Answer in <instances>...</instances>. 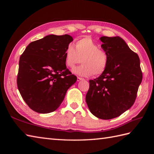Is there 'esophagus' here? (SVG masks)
I'll use <instances>...</instances> for the list:
<instances>
[{
    "label": "esophagus",
    "mask_w": 154,
    "mask_h": 154,
    "mask_svg": "<svg viewBox=\"0 0 154 154\" xmlns=\"http://www.w3.org/2000/svg\"><path fill=\"white\" fill-rule=\"evenodd\" d=\"M83 80V78H80V77H78V78H77V81H78V82Z\"/></svg>",
    "instance_id": "34e87169"
}]
</instances>
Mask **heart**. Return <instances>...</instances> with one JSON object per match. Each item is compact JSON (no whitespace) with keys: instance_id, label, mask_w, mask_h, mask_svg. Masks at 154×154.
<instances>
[{"instance_id":"obj_1","label":"heart","mask_w":154,"mask_h":154,"mask_svg":"<svg viewBox=\"0 0 154 154\" xmlns=\"http://www.w3.org/2000/svg\"><path fill=\"white\" fill-rule=\"evenodd\" d=\"M65 63L67 67L73 68L80 61L82 65L74 68L72 72L82 76L92 74L99 76L103 74L109 63V55L91 37L85 36L76 42L75 48L70 44L65 51Z\"/></svg>"}]
</instances>
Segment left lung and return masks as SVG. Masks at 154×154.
<instances>
[{"label":"left lung","mask_w":154,"mask_h":154,"mask_svg":"<svg viewBox=\"0 0 154 154\" xmlns=\"http://www.w3.org/2000/svg\"><path fill=\"white\" fill-rule=\"evenodd\" d=\"M101 48L109 55L105 72L89 80L85 100L91 112L102 119L118 117L136 99L143 73L137 53L119 36H102Z\"/></svg>","instance_id":"8db88e82"}]
</instances>
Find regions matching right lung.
I'll use <instances>...</instances> for the list:
<instances>
[{
    "label": "right lung",
    "mask_w": 154,
    "mask_h": 154,
    "mask_svg": "<svg viewBox=\"0 0 154 154\" xmlns=\"http://www.w3.org/2000/svg\"><path fill=\"white\" fill-rule=\"evenodd\" d=\"M69 35H51L32 42L21 54L18 89L26 103L38 113L57 110L68 88L77 80L65 63L64 53L72 41Z\"/></svg>",
    "instance_id": "1"
}]
</instances>
